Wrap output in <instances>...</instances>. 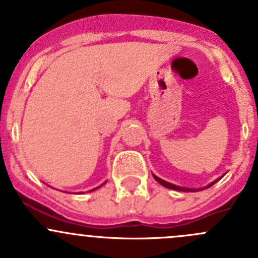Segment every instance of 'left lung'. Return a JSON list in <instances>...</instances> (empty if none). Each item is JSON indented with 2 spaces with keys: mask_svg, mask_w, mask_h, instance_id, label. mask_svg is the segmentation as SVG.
Masks as SVG:
<instances>
[{
  "mask_svg": "<svg viewBox=\"0 0 258 258\" xmlns=\"http://www.w3.org/2000/svg\"><path fill=\"white\" fill-rule=\"evenodd\" d=\"M154 177H155V180H156V181H158V182H160V184L163 185V186H165V187H168V188H172V190H177V191H194V188H186V187L176 186V185H172V184H170V182H166V181H164V180H161L160 177L155 176V175H154ZM216 181H217V180H216ZM216 181L211 182V184H210V185H208V186H206V188L210 187V186H212V185H214L215 182H216Z\"/></svg>",
  "mask_w": 258,
  "mask_h": 258,
  "instance_id": "8db88e82",
  "label": "left lung"
}]
</instances>
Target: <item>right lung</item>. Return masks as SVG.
<instances>
[{
    "label": "right lung",
    "instance_id": "add662e5",
    "mask_svg": "<svg viewBox=\"0 0 258 258\" xmlns=\"http://www.w3.org/2000/svg\"><path fill=\"white\" fill-rule=\"evenodd\" d=\"M93 190H94V188H93Z\"/></svg>",
    "mask_w": 258,
    "mask_h": 258
}]
</instances>
